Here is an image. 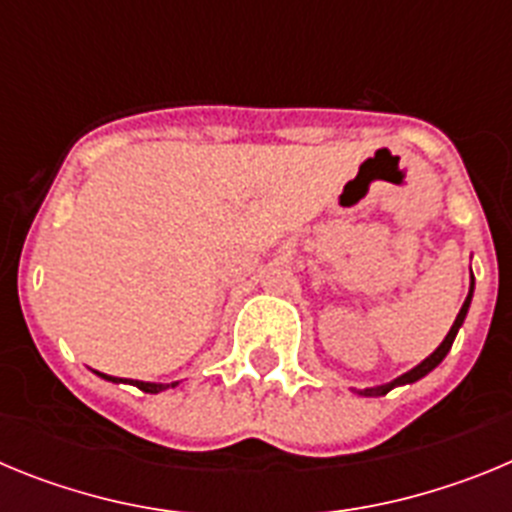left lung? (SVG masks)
Segmentation results:
<instances>
[{
    "instance_id": "obj_1",
    "label": "left lung",
    "mask_w": 512,
    "mask_h": 512,
    "mask_svg": "<svg viewBox=\"0 0 512 512\" xmlns=\"http://www.w3.org/2000/svg\"><path fill=\"white\" fill-rule=\"evenodd\" d=\"M472 295H474V277H472V287H469L467 300H464V305H461V310H459V315H456L454 325H451V330L446 333V338H443L441 346H438L436 351L428 356V359H423L418 366H415V369H410V372H405L402 377H397L395 382L382 384V387H366V390H356V392H359V395H364V397H382V395H387L390 390H395V387H400V384H413V382H418L420 377H425L428 372H433V369H436V366L441 364V361L446 359V354L451 351V343H454V338H456V333H459L461 323H464V318H467L469 305H472Z\"/></svg>"
}]
</instances>
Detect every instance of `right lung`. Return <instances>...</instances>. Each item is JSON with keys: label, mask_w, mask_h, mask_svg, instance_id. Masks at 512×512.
Returning a JSON list of instances; mask_svg holds the SVG:
<instances>
[{"label": "right lung", "mask_w": 512, "mask_h": 512, "mask_svg": "<svg viewBox=\"0 0 512 512\" xmlns=\"http://www.w3.org/2000/svg\"><path fill=\"white\" fill-rule=\"evenodd\" d=\"M99 374V372H97ZM99 377H104L107 379V382H122V379H117V377H107V374H99ZM130 384H135V387H138V390H143V392H151V395H156V392H161V390H169V387H176V382H171V384H156V382H130Z\"/></svg>", "instance_id": "obj_1"}]
</instances>
